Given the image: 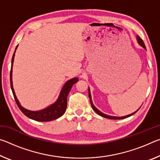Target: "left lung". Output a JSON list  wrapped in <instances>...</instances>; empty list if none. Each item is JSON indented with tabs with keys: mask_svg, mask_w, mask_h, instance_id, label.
I'll list each match as a JSON object with an SVG mask.
<instances>
[{
	"mask_svg": "<svg viewBox=\"0 0 160 160\" xmlns=\"http://www.w3.org/2000/svg\"><path fill=\"white\" fill-rule=\"evenodd\" d=\"M136 37H137V41H138V44H139L140 46H141V47H142V48H144L146 50V47H145V44H144V42H143L142 40L141 39V38H140L139 36H138V35H137ZM88 94H89V97H90V103H91L92 108V109L97 113V114H99V116H102V117H104V118H109V119H123V118H128V117H129V116L133 115L135 113H136V112H138V110L136 111V112L132 113H131V114L127 115V116H121V117H118V116H112L107 115V114H105V113H102V112H100V111H99L98 109H97V108L95 107V106H94V105L93 104L92 100V97H91V93H90V88H89V89H88Z\"/></svg>",
	"mask_w": 160,
	"mask_h": 160,
	"instance_id": "1",
	"label": "left lung"
}]
</instances>
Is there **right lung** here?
Listing matches in <instances>:
<instances>
[{
  "instance_id": "1",
  "label": "right lung",
  "mask_w": 160,
  "mask_h": 160,
  "mask_svg": "<svg viewBox=\"0 0 160 160\" xmlns=\"http://www.w3.org/2000/svg\"><path fill=\"white\" fill-rule=\"evenodd\" d=\"M18 45L15 48V51L17 49ZM13 53L12 61H11V70H10V87H11V90L12 92L13 96L16 103H17L19 109L21 110V112H22L26 116H28V118L33 119L37 121H42V122H44V121H50L57 119L59 117H61V116L64 114V113L66 112L67 109V97L68 95L70 90H71L72 85L75 83H76L78 81V78H72L69 80H68L67 82L65 83L62 90L61 91L59 96L56 101L53 103V104L50 105L48 107L45 108L44 109L39 110V111H30L25 109L23 107L21 106L20 102L18 101L17 97L15 95L14 89H13L12 85V66H13V62H14V57H15V53Z\"/></svg>"
}]
</instances>
